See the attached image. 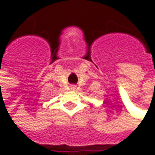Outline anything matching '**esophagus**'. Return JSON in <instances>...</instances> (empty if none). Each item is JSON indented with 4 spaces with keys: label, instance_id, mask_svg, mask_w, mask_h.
<instances>
[{
    "label": "esophagus",
    "instance_id": "obj_1",
    "mask_svg": "<svg viewBox=\"0 0 155 155\" xmlns=\"http://www.w3.org/2000/svg\"><path fill=\"white\" fill-rule=\"evenodd\" d=\"M71 89H72V90H75V89H76V86H75L74 84H73V85H71Z\"/></svg>",
    "mask_w": 155,
    "mask_h": 155
}]
</instances>
